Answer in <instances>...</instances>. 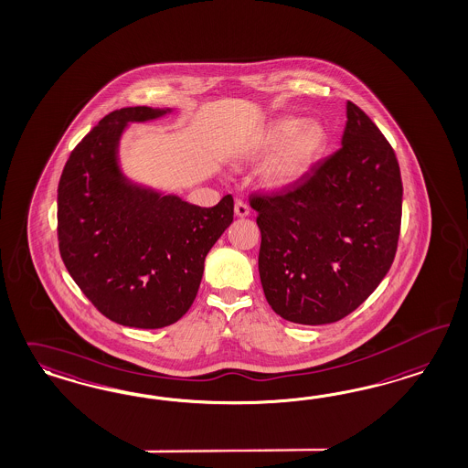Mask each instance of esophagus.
Returning <instances> with one entry per match:
<instances>
[{"mask_svg": "<svg viewBox=\"0 0 468 468\" xmlns=\"http://www.w3.org/2000/svg\"><path fill=\"white\" fill-rule=\"evenodd\" d=\"M235 214L239 216V218H245V216H249L250 214V207L242 202V200H237L235 202Z\"/></svg>", "mask_w": 468, "mask_h": 468, "instance_id": "obj_1", "label": "esophagus"}]
</instances>
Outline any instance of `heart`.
<instances>
[{
    "mask_svg": "<svg viewBox=\"0 0 468 468\" xmlns=\"http://www.w3.org/2000/svg\"><path fill=\"white\" fill-rule=\"evenodd\" d=\"M328 142L326 129L318 121L283 117L271 122L249 148V159L274 155L264 169L270 186L282 188L306 176L314 162L322 157Z\"/></svg>",
    "mask_w": 468,
    "mask_h": 468,
    "instance_id": "heart-1",
    "label": "heart"
}]
</instances>
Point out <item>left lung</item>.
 I'll return each instance as SVG.
<instances>
[{
  "label": "left lung",
  "instance_id": "1",
  "mask_svg": "<svg viewBox=\"0 0 468 468\" xmlns=\"http://www.w3.org/2000/svg\"><path fill=\"white\" fill-rule=\"evenodd\" d=\"M403 183L396 154L353 101L342 146L276 194L250 195L259 276L283 320L339 322L378 287L398 250Z\"/></svg>",
  "mask_w": 468,
  "mask_h": 468
}]
</instances>
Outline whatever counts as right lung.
Masks as SVG:
<instances>
[{"label":"right lung","instance_id":"add662e5","mask_svg":"<svg viewBox=\"0 0 468 468\" xmlns=\"http://www.w3.org/2000/svg\"><path fill=\"white\" fill-rule=\"evenodd\" d=\"M171 109L105 115L72 150L58 183V249L67 271L109 320L134 328L176 323L194 304L204 261L233 221V197L198 207L133 185L117 148L128 122Z\"/></svg>","mask_w":468,"mask_h":468}]
</instances>
